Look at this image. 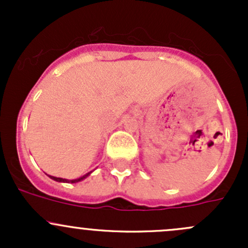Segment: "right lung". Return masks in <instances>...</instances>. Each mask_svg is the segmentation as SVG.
<instances>
[{
  "instance_id": "right-lung-1",
  "label": "right lung",
  "mask_w": 248,
  "mask_h": 248,
  "mask_svg": "<svg viewBox=\"0 0 248 248\" xmlns=\"http://www.w3.org/2000/svg\"><path fill=\"white\" fill-rule=\"evenodd\" d=\"M92 171H90V172H87V174H85V175H82L81 177H78V179H74V180H68V179H62V177H56V176H51V175H47V176L50 177V179H52V180H55V181H57V182H67V184H76V182H79V181H81V180H84V179H86L87 176H89L90 174H91Z\"/></svg>"
}]
</instances>
